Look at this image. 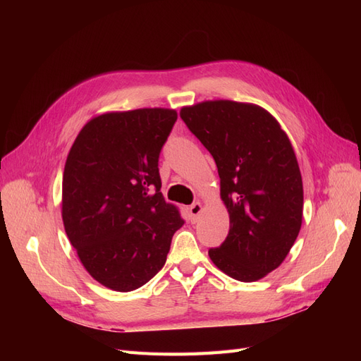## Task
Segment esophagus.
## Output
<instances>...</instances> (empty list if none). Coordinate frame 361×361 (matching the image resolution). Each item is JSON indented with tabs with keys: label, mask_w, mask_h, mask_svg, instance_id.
<instances>
[{
	"label": "esophagus",
	"mask_w": 361,
	"mask_h": 361,
	"mask_svg": "<svg viewBox=\"0 0 361 361\" xmlns=\"http://www.w3.org/2000/svg\"><path fill=\"white\" fill-rule=\"evenodd\" d=\"M188 212H190V215H191V220H192V221L197 220V216H199L200 212H202V203H200V202H194V203L188 207Z\"/></svg>",
	"instance_id": "esophagus-1"
}]
</instances>
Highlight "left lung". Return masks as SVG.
<instances>
[{"label":"left lung","mask_w":361,"mask_h":361,"mask_svg":"<svg viewBox=\"0 0 361 361\" xmlns=\"http://www.w3.org/2000/svg\"><path fill=\"white\" fill-rule=\"evenodd\" d=\"M180 118L212 155L231 216L211 260L239 281L265 277L288 256L302 220V180L288 135L264 108L233 101L183 106Z\"/></svg>","instance_id":"obj_1"}]
</instances>
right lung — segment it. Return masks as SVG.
Wrapping results in <instances>:
<instances>
[{"instance_id": "obj_1", "label": "right lung", "mask_w": 361, "mask_h": 361, "mask_svg": "<svg viewBox=\"0 0 361 361\" xmlns=\"http://www.w3.org/2000/svg\"><path fill=\"white\" fill-rule=\"evenodd\" d=\"M178 114L141 108L94 117L76 137L63 174V223L84 268L129 292L164 267L183 218L161 194L162 146Z\"/></svg>"}]
</instances>
